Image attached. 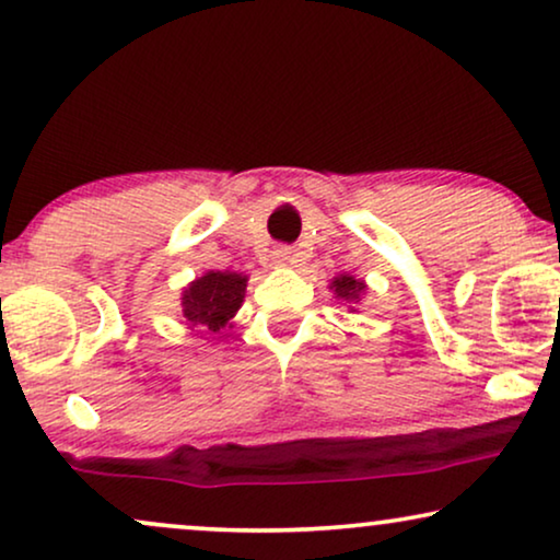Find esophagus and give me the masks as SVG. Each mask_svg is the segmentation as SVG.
<instances>
[{"label":"esophagus","instance_id":"34e87169","mask_svg":"<svg viewBox=\"0 0 560 560\" xmlns=\"http://www.w3.org/2000/svg\"><path fill=\"white\" fill-rule=\"evenodd\" d=\"M272 265H278V267L295 265V252L290 247H278L272 252Z\"/></svg>","mask_w":560,"mask_h":560}]
</instances>
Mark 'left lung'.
I'll return each instance as SVG.
<instances>
[{"label": "left lung", "mask_w": 560, "mask_h": 560, "mask_svg": "<svg viewBox=\"0 0 560 560\" xmlns=\"http://www.w3.org/2000/svg\"><path fill=\"white\" fill-rule=\"evenodd\" d=\"M328 290H331L336 301L349 305V311L354 313L357 305L362 303V298L366 295V282L354 278V275H349V272H341V275H336L331 282H328Z\"/></svg>", "instance_id": "1"}]
</instances>
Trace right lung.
I'll return each mask as SVG.
<instances>
[{
	"instance_id": "obj_1",
	"label": "right lung",
	"mask_w": 560,
	"mask_h": 560,
	"mask_svg": "<svg viewBox=\"0 0 560 560\" xmlns=\"http://www.w3.org/2000/svg\"><path fill=\"white\" fill-rule=\"evenodd\" d=\"M247 275L209 270L188 282L180 293V320L190 331H221L232 328V318L242 308L247 293Z\"/></svg>"
}]
</instances>
